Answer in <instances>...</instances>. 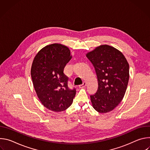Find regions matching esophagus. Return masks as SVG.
I'll return each mask as SVG.
<instances>
[{"label":"esophagus","instance_id":"1","mask_svg":"<svg viewBox=\"0 0 150 150\" xmlns=\"http://www.w3.org/2000/svg\"><path fill=\"white\" fill-rule=\"evenodd\" d=\"M86 85H87V83L85 82H83L82 84L80 85L79 87V88H83V87H85V86H86Z\"/></svg>","mask_w":150,"mask_h":150}]
</instances>
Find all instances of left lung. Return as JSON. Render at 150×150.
<instances>
[{"label": "left lung", "mask_w": 150, "mask_h": 150, "mask_svg": "<svg viewBox=\"0 0 150 150\" xmlns=\"http://www.w3.org/2000/svg\"><path fill=\"white\" fill-rule=\"evenodd\" d=\"M86 56L94 67L98 89L91 95L94 109L105 113L113 110L122 100L129 78V66L124 55L109 45H101Z\"/></svg>", "instance_id": "8db88e82"}]
</instances>
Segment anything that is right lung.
<instances>
[{
	"mask_svg": "<svg viewBox=\"0 0 150 150\" xmlns=\"http://www.w3.org/2000/svg\"><path fill=\"white\" fill-rule=\"evenodd\" d=\"M72 56L68 47L52 44L40 50L35 56L31 75L37 95L50 110L60 112L72 104L76 89L68 86V78L63 70Z\"/></svg>",
	"mask_w": 150,
	"mask_h": 150,
	"instance_id": "add662e5",
	"label": "right lung"
}]
</instances>
